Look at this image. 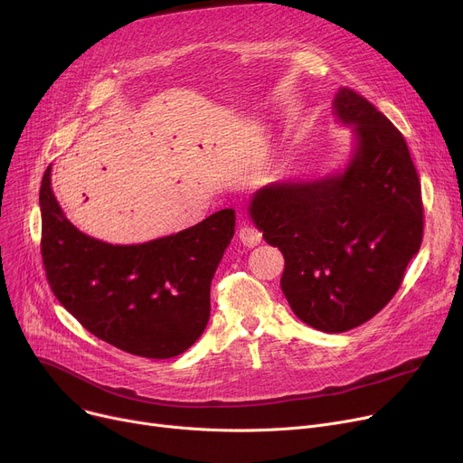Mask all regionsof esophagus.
Masks as SVG:
<instances>
[{"label": "esophagus", "mask_w": 463, "mask_h": 463, "mask_svg": "<svg viewBox=\"0 0 463 463\" xmlns=\"http://www.w3.org/2000/svg\"><path fill=\"white\" fill-rule=\"evenodd\" d=\"M238 238H240V241H241V244H244L246 248H255V246L260 244L262 234H260L259 229H255V227H251V225H244V227L240 229Z\"/></svg>", "instance_id": "1"}]
</instances>
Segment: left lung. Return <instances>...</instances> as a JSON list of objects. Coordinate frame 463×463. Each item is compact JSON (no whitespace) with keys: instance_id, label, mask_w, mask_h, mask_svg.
<instances>
[{"instance_id":"obj_1","label":"left lung","mask_w":463,"mask_h":463,"mask_svg":"<svg viewBox=\"0 0 463 463\" xmlns=\"http://www.w3.org/2000/svg\"><path fill=\"white\" fill-rule=\"evenodd\" d=\"M334 109L356 126L344 173L266 185L250 204L262 238L285 257L290 309L330 334L364 325L392 300L424 234L420 180L403 135L351 88L337 91Z\"/></svg>"}]
</instances>
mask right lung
<instances>
[{
	"label": "right lung",
	"instance_id": "right-lung-1",
	"mask_svg": "<svg viewBox=\"0 0 463 463\" xmlns=\"http://www.w3.org/2000/svg\"><path fill=\"white\" fill-rule=\"evenodd\" d=\"M39 204L46 281L88 332L146 358H173L197 342L210 319L212 278L234 234V210L146 244L112 246L63 215L51 166Z\"/></svg>",
	"mask_w": 463,
	"mask_h": 463
}]
</instances>
